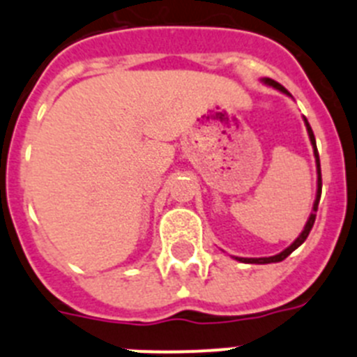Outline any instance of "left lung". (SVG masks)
I'll list each match as a JSON object with an SVG mask.
<instances>
[{"label":"left lung","instance_id":"obj_1","mask_svg":"<svg viewBox=\"0 0 357 357\" xmlns=\"http://www.w3.org/2000/svg\"><path fill=\"white\" fill-rule=\"evenodd\" d=\"M264 82H266L268 85H272V87H275V89L282 91V93H288V91L282 87V85L279 84V82L272 80V78H264ZM305 121V127H307V134H309V139H311V144H313L314 148V157H317V168H318V191H317V200H314V206H313V213H311V216H309L307 223H305L304 230H302V234L298 236V238L295 239V241L289 245L286 250H282L280 254L277 255H272V257H252V259H247V257H236L238 261H241V263H255V264H268V263H279V261H284L286 257H288L289 254H291L295 248H298L302 245V243L307 239L309 232H311V229H313L314 225V218H317V211H318V202H320V195H321V172H320V157H318V150H317V141H314V134H313V128H311V125L307 123V119H304Z\"/></svg>","mask_w":357,"mask_h":357}]
</instances>
